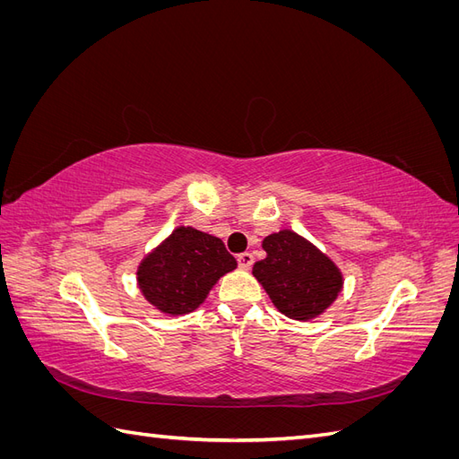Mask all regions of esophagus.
<instances>
[{
	"label": "esophagus",
	"instance_id": "esophagus-1",
	"mask_svg": "<svg viewBox=\"0 0 459 459\" xmlns=\"http://www.w3.org/2000/svg\"><path fill=\"white\" fill-rule=\"evenodd\" d=\"M253 262H255V258H253L251 253H241V255L238 256V264H239L241 270H248V268H251Z\"/></svg>",
	"mask_w": 459,
	"mask_h": 459
}]
</instances>
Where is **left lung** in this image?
Returning a JSON list of instances; mask_svg holds the SVG:
<instances>
[{
	"label": "left lung",
	"mask_w": 459,
	"mask_h": 459,
	"mask_svg": "<svg viewBox=\"0 0 459 459\" xmlns=\"http://www.w3.org/2000/svg\"><path fill=\"white\" fill-rule=\"evenodd\" d=\"M262 247L266 258L255 262L253 275L281 314L312 319L337 299L342 285L341 272L297 233L289 230L272 233Z\"/></svg>",
	"instance_id": "1"
}]
</instances>
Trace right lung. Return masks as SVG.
Here are the masks:
<instances>
[{
  "label": "right lung",
  "instance_id": "right-lung-1",
  "mask_svg": "<svg viewBox=\"0 0 459 459\" xmlns=\"http://www.w3.org/2000/svg\"><path fill=\"white\" fill-rule=\"evenodd\" d=\"M238 262L224 243L193 228H178L137 272L145 299L166 314H187Z\"/></svg>",
  "mask_w": 459,
  "mask_h": 459
}]
</instances>
